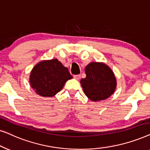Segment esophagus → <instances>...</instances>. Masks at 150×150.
Listing matches in <instances>:
<instances>
[{
	"mask_svg": "<svg viewBox=\"0 0 150 150\" xmlns=\"http://www.w3.org/2000/svg\"><path fill=\"white\" fill-rule=\"evenodd\" d=\"M74 79H76V80H79L80 79H81V75H80V74L74 75Z\"/></svg>",
	"mask_w": 150,
	"mask_h": 150,
	"instance_id": "obj_1",
	"label": "esophagus"
}]
</instances>
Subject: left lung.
Wrapping results in <instances>:
<instances>
[{
    "label": "left lung",
    "mask_w": 150,
    "mask_h": 150,
    "mask_svg": "<svg viewBox=\"0 0 150 150\" xmlns=\"http://www.w3.org/2000/svg\"><path fill=\"white\" fill-rule=\"evenodd\" d=\"M86 77L81 80L84 93L91 101L107 99L115 91L116 78L112 69L105 63L91 62L85 69Z\"/></svg>",
    "instance_id": "obj_1"
}]
</instances>
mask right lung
<instances>
[{"label":"right lung","mask_w":150,"mask_h":150,"mask_svg":"<svg viewBox=\"0 0 150 150\" xmlns=\"http://www.w3.org/2000/svg\"><path fill=\"white\" fill-rule=\"evenodd\" d=\"M72 78L66 67L57 59H52L37 63L30 71L29 82L37 94L50 98L60 91Z\"/></svg>","instance_id":"add662e5"}]
</instances>
